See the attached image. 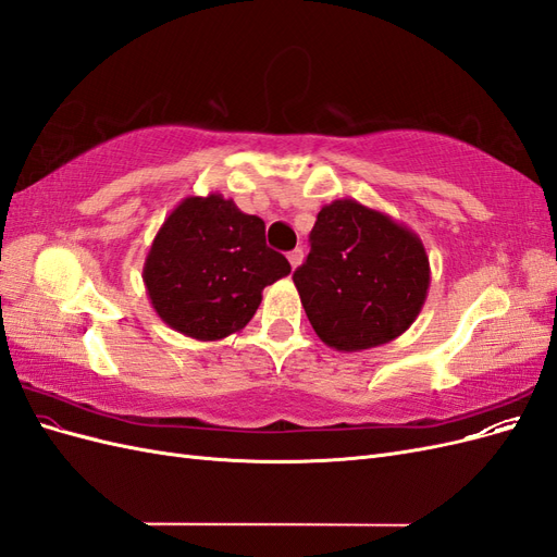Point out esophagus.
I'll return each instance as SVG.
<instances>
[{"label":"esophagus","instance_id":"obj_1","mask_svg":"<svg viewBox=\"0 0 557 557\" xmlns=\"http://www.w3.org/2000/svg\"><path fill=\"white\" fill-rule=\"evenodd\" d=\"M301 260H305V250H301V248H295V250L288 252V262H290L293 269H297L301 264Z\"/></svg>","mask_w":557,"mask_h":557}]
</instances>
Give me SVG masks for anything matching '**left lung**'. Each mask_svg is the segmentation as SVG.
<instances>
[{"label":"left lung","instance_id":"left-lung-1","mask_svg":"<svg viewBox=\"0 0 557 557\" xmlns=\"http://www.w3.org/2000/svg\"><path fill=\"white\" fill-rule=\"evenodd\" d=\"M309 244L293 281L320 339L352 352L409 330L430 288V260L411 230L358 201L336 199L320 209Z\"/></svg>","mask_w":557,"mask_h":557}]
</instances>
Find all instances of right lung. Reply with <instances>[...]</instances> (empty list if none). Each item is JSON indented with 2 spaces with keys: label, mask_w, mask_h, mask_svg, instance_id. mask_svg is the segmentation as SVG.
Here are the masks:
<instances>
[{
  "label": "right lung",
  "mask_w": 557,
  "mask_h": 557,
  "mask_svg": "<svg viewBox=\"0 0 557 557\" xmlns=\"http://www.w3.org/2000/svg\"><path fill=\"white\" fill-rule=\"evenodd\" d=\"M290 262L264 242V223L221 195L185 197L148 250L144 283L166 325L201 342L239 332L267 285Z\"/></svg>",
  "instance_id": "add662e5"
}]
</instances>
